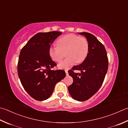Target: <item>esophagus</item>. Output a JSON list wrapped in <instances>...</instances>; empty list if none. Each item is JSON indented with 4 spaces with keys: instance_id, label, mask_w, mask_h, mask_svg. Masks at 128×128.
<instances>
[{
    "instance_id": "1",
    "label": "esophagus",
    "mask_w": 128,
    "mask_h": 128,
    "mask_svg": "<svg viewBox=\"0 0 128 128\" xmlns=\"http://www.w3.org/2000/svg\"><path fill=\"white\" fill-rule=\"evenodd\" d=\"M65 72H66V75H67V76H68V71H67V70H65Z\"/></svg>"
}]
</instances>
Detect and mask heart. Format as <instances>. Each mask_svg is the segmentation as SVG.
Returning <instances> with one entry per match:
<instances>
[{"instance_id":"b5f03b06","label":"heart","mask_w":128,"mask_h":128,"mask_svg":"<svg viewBox=\"0 0 128 128\" xmlns=\"http://www.w3.org/2000/svg\"><path fill=\"white\" fill-rule=\"evenodd\" d=\"M57 47L52 46L49 48V54L55 62L61 61L64 57H67L58 64L61 69H68L76 63H81L88 56L89 44L85 38L69 34L62 36L57 40Z\"/></svg>"}]
</instances>
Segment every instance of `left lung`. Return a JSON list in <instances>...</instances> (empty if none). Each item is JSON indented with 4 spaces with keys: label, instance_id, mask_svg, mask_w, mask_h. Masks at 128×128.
Masks as SVG:
<instances>
[{
    "label": "left lung",
    "instance_id": "obj_1",
    "mask_svg": "<svg viewBox=\"0 0 128 128\" xmlns=\"http://www.w3.org/2000/svg\"><path fill=\"white\" fill-rule=\"evenodd\" d=\"M78 34L86 38L89 50L82 63L68 71L74 81L68 90L74 100L84 102L92 97L102 86L108 71V59L104 46L95 36L87 32ZM73 70H79L81 73H74Z\"/></svg>",
    "mask_w": 128,
    "mask_h": 128
}]
</instances>
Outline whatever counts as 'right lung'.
Here are the masks:
<instances>
[{
  "mask_svg": "<svg viewBox=\"0 0 128 128\" xmlns=\"http://www.w3.org/2000/svg\"><path fill=\"white\" fill-rule=\"evenodd\" d=\"M61 34L57 31L38 33L29 40L20 52L19 78L25 90L36 100L48 98L56 84L66 76L64 70H52L56 64L49 54L50 44Z\"/></svg>",
  "mask_w": 128,
  "mask_h": 128,
  "instance_id": "1",
  "label": "right lung"
}]
</instances>
